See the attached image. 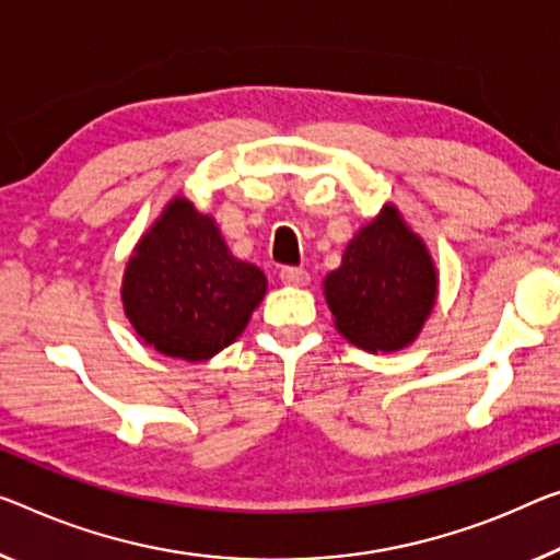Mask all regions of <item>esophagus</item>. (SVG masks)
<instances>
[{
    "instance_id": "obj_1",
    "label": "esophagus",
    "mask_w": 560,
    "mask_h": 560,
    "mask_svg": "<svg viewBox=\"0 0 560 560\" xmlns=\"http://www.w3.org/2000/svg\"><path fill=\"white\" fill-rule=\"evenodd\" d=\"M280 280L285 282V285H292V288H303L310 282V275L305 268H282L280 270Z\"/></svg>"
}]
</instances>
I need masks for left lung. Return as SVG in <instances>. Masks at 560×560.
I'll return each mask as SVG.
<instances>
[{
  "label": "left lung",
  "instance_id": "8db88e82",
  "mask_svg": "<svg viewBox=\"0 0 560 560\" xmlns=\"http://www.w3.org/2000/svg\"><path fill=\"white\" fill-rule=\"evenodd\" d=\"M323 295L338 332L368 352L408 348L438 300V270L418 232L395 205H383L325 275Z\"/></svg>",
  "mask_w": 560,
  "mask_h": 560
}]
</instances>
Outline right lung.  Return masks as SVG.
Masks as SVG:
<instances>
[{
  "mask_svg": "<svg viewBox=\"0 0 560 560\" xmlns=\"http://www.w3.org/2000/svg\"><path fill=\"white\" fill-rule=\"evenodd\" d=\"M265 292V272L237 260L212 214L177 195L137 240L119 295L144 346L202 363L243 335Z\"/></svg>",
  "mask_w": 560,
  "mask_h": 560,
  "instance_id": "right-lung-1",
  "label": "right lung"
}]
</instances>
